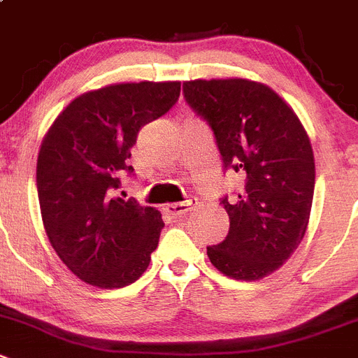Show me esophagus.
<instances>
[{
  "instance_id": "34e87169",
  "label": "esophagus",
  "mask_w": 358,
  "mask_h": 358,
  "mask_svg": "<svg viewBox=\"0 0 358 358\" xmlns=\"http://www.w3.org/2000/svg\"><path fill=\"white\" fill-rule=\"evenodd\" d=\"M199 204V202H196V199H188V201H185V202H173V204H166L165 208V213L166 215H170V216H182V215H186V213L188 211H192V209H195V206Z\"/></svg>"
}]
</instances>
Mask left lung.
<instances>
[{
    "label": "left lung",
    "instance_id": "1",
    "mask_svg": "<svg viewBox=\"0 0 358 358\" xmlns=\"http://www.w3.org/2000/svg\"><path fill=\"white\" fill-rule=\"evenodd\" d=\"M182 94L211 127L224 170L243 177L241 189L220 201L231 227L208 247L209 261L236 280H259L306 236L316 181L309 136L293 108L257 81H185Z\"/></svg>",
    "mask_w": 358,
    "mask_h": 358
}]
</instances>
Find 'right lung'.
<instances>
[{
  "instance_id": "right-lung-1",
  "label": "right lung",
  "mask_w": 358,
  "mask_h": 358,
  "mask_svg": "<svg viewBox=\"0 0 358 358\" xmlns=\"http://www.w3.org/2000/svg\"><path fill=\"white\" fill-rule=\"evenodd\" d=\"M179 81L119 83L76 97L52 122L37 159L42 222L65 266L87 284L117 289L142 277L162 215L117 195L145 124L179 99Z\"/></svg>"
}]
</instances>
